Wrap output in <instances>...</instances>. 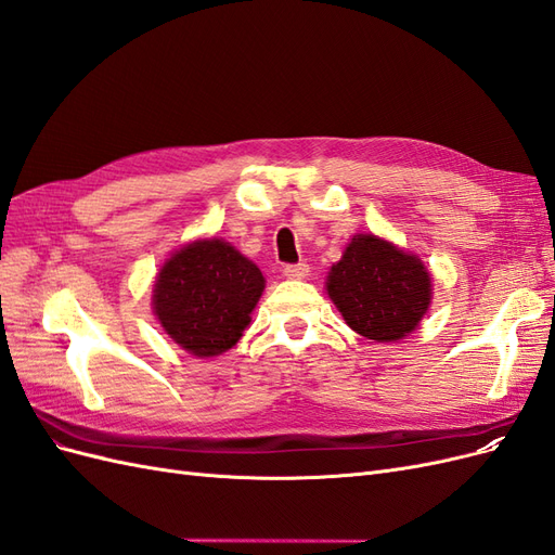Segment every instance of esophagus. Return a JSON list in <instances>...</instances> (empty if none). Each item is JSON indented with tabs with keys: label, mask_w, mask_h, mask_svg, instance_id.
Segmentation results:
<instances>
[{
	"label": "esophagus",
	"mask_w": 555,
	"mask_h": 555,
	"mask_svg": "<svg viewBox=\"0 0 555 555\" xmlns=\"http://www.w3.org/2000/svg\"><path fill=\"white\" fill-rule=\"evenodd\" d=\"M310 275V266L308 263H289L284 266V278L287 280H306Z\"/></svg>",
	"instance_id": "obj_1"
}]
</instances>
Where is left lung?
Returning <instances> with one entry per match:
<instances>
[{
    "instance_id": "1",
    "label": "left lung",
    "mask_w": 555,
    "mask_h": 555,
    "mask_svg": "<svg viewBox=\"0 0 555 555\" xmlns=\"http://www.w3.org/2000/svg\"><path fill=\"white\" fill-rule=\"evenodd\" d=\"M326 294L345 324L367 340L410 335L433 300V278L412 251L375 233H357L326 275Z\"/></svg>"
}]
</instances>
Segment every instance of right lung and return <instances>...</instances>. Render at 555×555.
Returning a JSON list of instances; mask_svg holds the SVG:
<instances>
[{"mask_svg":"<svg viewBox=\"0 0 555 555\" xmlns=\"http://www.w3.org/2000/svg\"><path fill=\"white\" fill-rule=\"evenodd\" d=\"M266 287L259 266L224 238L184 243L153 284V312L164 333L198 359L224 354L243 338Z\"/></svg>","mask_w":555,"mask_h":555,"instance_id":"obj_1","label":"right lung"}]
</instances>
